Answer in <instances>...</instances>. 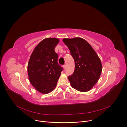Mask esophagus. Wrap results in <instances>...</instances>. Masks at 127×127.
<instances>
[{
  "mask_svg": "<svg viewBox=\"0 0 127 127\" xmlns=\"http://www.w3.org/2000/svg\"><path fill=\"white\" fill-rule=\"evenodd\" d=\"M63 68H64V69H66V64H64V66H63Z\"/></svg>",
  "mask_w": 127,
  "mask_h": 127,
  "instance_id": "esophagus-1",
  "label": "esophagus"
}]
</instances>
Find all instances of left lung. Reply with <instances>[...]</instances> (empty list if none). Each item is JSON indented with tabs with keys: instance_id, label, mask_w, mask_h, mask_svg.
Returning <instances> with one entry per match:
<instances>
[{
	"instance_id": "1",
	"label": "left lung",
	"mask_w": 127,
	"mask_h": 127,
	"mask_svg": "<svg viewBox=\"0 0 127 127\" xmlns=\"http://www.w3.org/2000/svg\"><path fill=\"white\" fill-rule=\"evenodd\" d=\"M63 41L75 61V71L68 76L71 87L80 92L89 91L101 74L100 59L92 46L81 37L64 39Z\"/></svg>"
}]
</instances>
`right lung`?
<instances>
[{
    "instance_id": "1",
    "label": "right lung",
    "mask_w": 127,
    "mask_h": 127,
    "mask_svg": "<svg viewBox=\"0 0 127 127\" xmlns=\"http://www.w3.org/2000/svg\"><path fill=\"white\" fill-rule=\"evenodd\" d=\"M59 40L46 38L34 49L28 65L30 83L36 90L42 94H48L56 87L63 70L58 64V55L55 51Z\"/></svg>"
}]
</instances>
